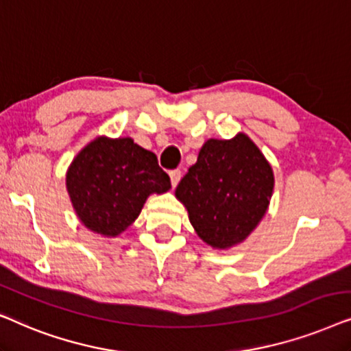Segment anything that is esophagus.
Masks as SVG:
<instances>
[{
  "label": "esophagus",
  "instance_id": "esophagus-1",
  "mask_svg": "<svg viewBox=\"0 0 351 351\" xmlns=\"http://www.w3.org/2000/svg\"><path fill=\"white\" fill-rule=\"evenodd\" d=\"M180 180H181V171L180 170H171L170 171V181H171L173 188H175V186L180 183Z\"/></svg>",
  "mask_w": 351,
  "mask_h": 351
}]
</instances>
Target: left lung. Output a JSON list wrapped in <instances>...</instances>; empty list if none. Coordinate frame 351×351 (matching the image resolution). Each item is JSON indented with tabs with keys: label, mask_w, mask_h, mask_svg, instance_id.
<instances>
[{
	"label": "left lung",
	"mask_w": 351,
	"mask_h": 351,
	"mask_svg": "<svg viewBox=\"0 0 351 351\" xmlns=\"http://www.w3.org/2000/svg\"><path fill=\"white\" fill-rule=\"evenodd\" d=\"M269 162L244 133L208 139L175 195L205 244L230 249L245 241L265 217L273 195Z\"/></svg>",
	"instance_id": "left-lung-1"
}]
</instances>
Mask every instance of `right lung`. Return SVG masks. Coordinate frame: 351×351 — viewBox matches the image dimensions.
<instances>
[{"instance_id":"right-lung-1","label":"right lung","mask_w":351,"mask_h":351,"mask_svg":"<svg viewBox=\"0 0 351 351\" xmlns=\"http://www.w3.org/2000/svg\"><path fill=\"white\" fill-rule=\"evenodd\" d=\"M67 191L80 221L106 237L121 234L151 194L171 188L157 156L132 138L97 136L70 163Z\"/></svg>"}]
</instances>
